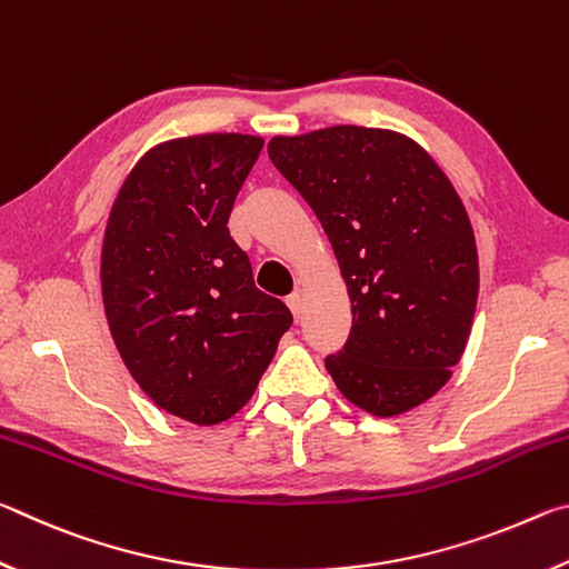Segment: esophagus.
<instances>
[{
  "label": "esophagus",
  "instance_id": "esophagus-1",
  "mask_svg": "<svg viewBox=\"0 0 569 569\" xmlns=\"http://www.w3.org/2000/svg\"><path fill=\"white\" fill-rule=\"evenodd\" d=\"M286 303H288V308H291V313H293V319H301V313H303V296L301 293H291L286 298Z\"/></svg>",
  "mask_w": 569,
  "mask_h": 569
}]
</instances>
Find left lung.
Instances as JSON below:
<instances>
[{
	"label": "left lung",
	"instance_id": "1",
	"mask_svg": "<svg viewBox=\"0 0 569 569\" xmlns=\"http://www.w3.org/2000/svg\"><path fill=\"white\" fill-rule=\"evenodd\" d=\"M268 156L321 220L349 288V341L326 356L336 387L373 417L435 397L465 353L479 293L455 186L419 142L359 124L278 134Z\"/></svg>",
	"mask_w": 569,
	"mask_h": 569
}]
</instances>
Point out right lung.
I'll return each instance as SVG.
<instances>
[{
    "label": "right lung",
    "mask_w": 569,
    "mask_h": 569,
    "mask_svg": "<svg viewBox=\"0 0 569 569\" xmlns=\"http://www.w3.org/2000/svg\"><path fill=\"white\" fill-rule=\"evenodd\" d=\"M263 150L240 132L160 142L114 198L102 240V303L124 366L172 417L213 427L253 397L293 323L258 291L228 230Z\"/></svg>",
    "instance_id": "add662e5"
}]
</instances>
